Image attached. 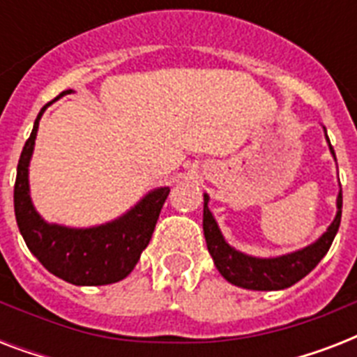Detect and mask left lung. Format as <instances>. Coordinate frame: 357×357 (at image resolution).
Instances as JSON below:
<instances>
[{"mask_svg": "<svg viewBox=\"0 0 357 357\" xmlns=\"http://www.w3.org/2000/svg\"><path fill=\"white\" fill-rule=\"evenodd\" d=\"M324 135H326V128H324ZM326 140L333 159H335V151L330 144L328 135ZM207 204H209V195H204V235H206L207 250H209L218 272L237 287L250 289V291H280V289L291 287L302 278L307 276L326 255L333 238H335V234H337L339 224H341L343 192L339 190L337 213H335L333 222L315 243H311L310 246L302 250H296V252H291V254L278 255V257H255V255L243 254L234 246H229Z\"/></svg>", "mask_w": 357, "mask_h": 357, "instance_id": "left-lung-1", "label": "left lung"}]
</instances>
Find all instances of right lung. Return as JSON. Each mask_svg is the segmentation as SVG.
I'll return each mask as SVG.
<instances>
[{"instance_id":"obj_1","label":"right lung","mask_w":357,"mask_h":357,"mask_svg":"<svg viewBox=\"0 0 357 357\" xmlns=\"http://www.w3.org/2000/svg\"><path fill=\"white\" fill-rule=\"evenodd\" d=\"M70 92L72 91H64L61 96ZM53 102L40 109L31 137L20 155L14 183V215L20 234L31 254L64 282L74 285L116 283L133 271L142 250L150 243L170 187L150 190L122 217L100 226L68 228L46 222L31 202L29 162L35 150L38 122Z\"/></svg>"}]
</instances>
